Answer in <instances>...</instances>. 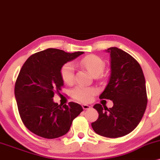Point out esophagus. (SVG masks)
<instances>
[{
	"label": "esophagus",
	"instance_id": "obj_1",
	"mask_svg": "<svg viewBox=\"0 0 160 160\" xmlns=\"http://www.w3.org/2000/svg\"><path fill=\"white\" fill-rule=\"evenodd\" d=\"M82 108L84 109H88L91 108V107L89 105H88V104H82Z\"/></svg>",
	"mask_w": 160,
	"mask_h": 160
}]
</instances>
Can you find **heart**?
<instances>
[{
    "mask_svg": "<svg viewBox=\"0 0 160 160\" xmlns=\"http://www.w3.org/2000/svg\"><path fill=\"white\" fill-rule=\"evenodd\" d=\"M80 63L85 67L93 76L98 77L103 72L104 62L99 57L95 55H88L80 61ZM60 75L62 81L67 84H72L74 81V65L72 62H68L62 65L60 69ZM96 91L93 88H88L78 85L72 91V96L75 100L82 103L91 101Z\"/></svg>",
    "mask_w": 160,
    "mask_h": 160,
    "instance_id": "obj_1",
    "label": "heart"
}]
</instances>
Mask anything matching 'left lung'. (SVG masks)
I'll return each mask as SVG.
<instances>
[{"mask_svg":"<svg viewBox=\"0 0 160 160\" xmlns=\"http://www.w3.org/2000/svg\"><path fill=\"white\" fill-rule=\"evenodd\" d=\"M111 75L100 99L112 100L113 107L107 108L97 103V121L91 126L98 134L116 138L132 132L142 119L147 103L146 84L138 62L119 48H109Z\"/></svg>","mask_w":160,"mask_h":160,"instance_id":"left-lung-1","label":"left lung"}]
</instances>
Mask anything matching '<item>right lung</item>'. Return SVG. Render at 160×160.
I'll return each mask as SVG.
<instances>
[{
    "label": "right lung",
    "mask_w": 160,
    "mask_h": 160,
    "mask_svg": "<svg viewBox=\"0 0 160 160\" xmlns=\"http://www.w3.org/2000/svg\"><path fill=\"white\" fill-rule=\"evenodd\" d=\"M83 53L48 48L32 54L23 64L14 93L21 119L32 133L48 139L61 137L83 111L74 102L62 107L53 100L54 93L63 87L61 67Z\"/></svg>",
    "instance_id": "1"
}]
</instances>
